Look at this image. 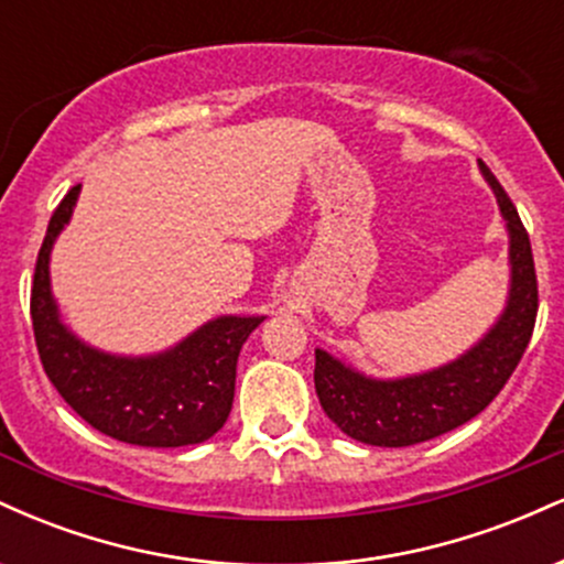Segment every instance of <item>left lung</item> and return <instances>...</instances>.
Wrapping results in <instances>:
<instances>
[{"label": "left lung", "instance_id": "8db88e82", "mask_svg": "<svg viewBox=\"0 0 564 564\" xmlns=\"http://www.w3.org/2000/svg\"><path fill=\"white\" fill-rule=\"evenodd\" d=\"M480 170L496 191L509 228L511 289L507 310L480 345L453 364L419 377L366 379L323 349H315V392L323 411L352 440L381 448H405L445 435L494 403L525 355L539 315L533 249L507 191L482 161Z\"/></svg>", "mask_w": 564, "mask_h": 564}]
</instances>
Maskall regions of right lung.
Masks as SVG:
<instances>
[{
	"mask_svg": "<svg viewBox=\"0 0 564 564\" xmlns=\"http://www.w3.org/2000/svg\"><path fill=\"white\" fill-rule=\"evenodd\" d=\"M79 187L57 204L36 257L31 323L44 373L102 435L142 448L204 443L228 422L238 352L262 318L225 315L156 358H113L82 345L57 318L50 294V249L70 219Z\"/></svg>",
	"mask_w": 564,
	"mask_h": 564,
	"instance_id": "obj_1",
	"label": "right lung"
}]
</instances>
